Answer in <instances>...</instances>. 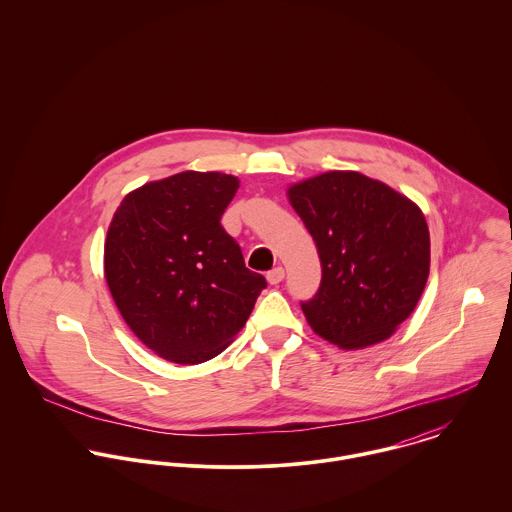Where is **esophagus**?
<instances>
[{
  "label": "esophagus",
  "mask_w": 512,
  "mask_h": 512,
  "mask_svg": "<svg viewBox=\"0 0 512 512\" xmlns=\"http://www.w3.org/2000/svg\"><path fill=\"white\" fill-rule=\"evenodd\" d=\"M284 276H286L284 268H280V266H278V268H274L272 272H268V276H266V278H268V282H270L272 286H276V284H280V282L284 280Z\"/></svg>",
  "instance_id": "34e87169"
}]
</instances>
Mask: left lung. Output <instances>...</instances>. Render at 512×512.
<instances>
[{
  "label": "left lung",
  "instance_id": "left-lung-1",
  "mask_svg": "<svg viewBox=\"0 0 512 512\" xmlns=\"http://www.w3.org/2000/svg\"><path fill=\"white\" fill-rule=\"evenodd\" d=\"M315 240L321 286L301 303L309 327L345 349L386 341L410 317L430 276L420 207L359 171H327L288 189Z\"/></svg>",
  "mask_w": 512,
  "mask_h": 512
}]
</instances>
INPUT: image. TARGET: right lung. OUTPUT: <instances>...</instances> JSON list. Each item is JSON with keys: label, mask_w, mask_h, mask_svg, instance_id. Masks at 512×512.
<instances>
[{"label": "right lung", "mask_w": 512, "mask_h": 512, "mask_svg": "<svg viewBox=\"0 0 512 512\" xmlns=\"http://www.w3.org/2000/svg\"><path fill=\"white\" fill-rule=\"evenodd\" d=\"M238 177L183 171L128 193L104 242V276L134 335L165 361L220 355L266 288L220 217Z\"/></svg>", "instance_id": "1"}]
</instances>
